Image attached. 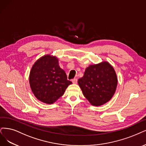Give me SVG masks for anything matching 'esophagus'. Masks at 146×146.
<instances>
[{
    "label": "esophagus",
    "instance_id": "34e87169",
    "mask_svg": "<svg viewBox=\"0 0 146 146\" xmlns=\"http://www.w3.org/2000/svg\"><path fill=\"white\" fill-rule=\"evenodd\" d=\"M72 82L73 83V84H77V82H78V79H76V78H74V79H73L72 80Z\"/></svg>",
    "mask_w": 146,
    "mask_h": 146
}]
</instances>
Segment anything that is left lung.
I'll return each mask as SVG.
<instances>
[{"mask_svg": "<svg viewBox=\"0 0 146 146\" xmlns=\"http://www.w3.org/2000/svg\"><path fill=\"white\" fill-rule=\"evenodd\" d=\"M78 84L90 103L99 106L110 101L114 96L117 78L114 68L104 61L86 68L84 76L78 79Z\"/></svg>", "mask_w": 146, "mask_h": 146, "instance_id": "8db88e82", "label": "left lung"}]
</instances>
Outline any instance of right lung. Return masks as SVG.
Returning <instances> with one entry per match:
<instances>
[{"label": "right lung", "mask_w": 146, "mask_h": 146, "mask_svg": "<svg viewBox=\"0 0 146 146\" xmlns=\"http://www.w3.org/2000/svg\"><path fill=\"white\" fill-rule=\"evenodd\" d=\"M29 83L36 98L47 104L55 102L72 84L67 80L64 70L59 67L57 58L50 55L42 56L33 65Z\"/></svg>", "instance_id": "add662e5"}]
</instances>
